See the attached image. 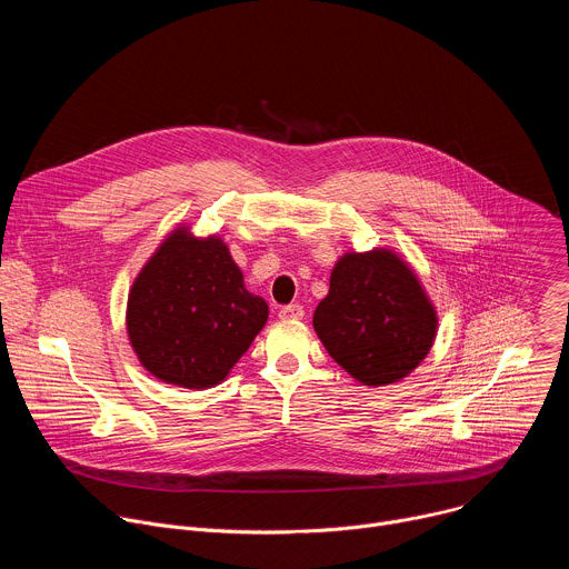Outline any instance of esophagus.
<instances>
[{
    "label": "esophagus",
    "mask_w": 569,
    "mask_h": 569,
    "mask_svg": "<svg viewBox=\"0 0 569 569\" xmlns=\"http://www.w3.org/2000/svg\"><path fill=\"white\" fill-rule=\"evenodd\" d=\"M279 317L281 319H301L303 317V308L299 303H290V306H283L279 310Z\"/></svg>",
    "instance_id": "esophagus-1"
}]
</instances>
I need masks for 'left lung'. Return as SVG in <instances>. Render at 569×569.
I'll return each mask as SVG.
<instances>
[{"label":"left lung","mask_w":569,"mask_h":569,"mask_svg":"<svg viewBox=\"0 0 569 569\" xmlns=\"http://www.w3.org/2000/svg\"><path fill=\"white\" fill-rule=\"evenodd\" d=\"M312 327L349 376L382 387L410 376L426 360L439 317L412 266L393 250L376 248L338 259Z\"/></svg>","instance_id":"1"}]
</instances>
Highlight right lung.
I'll return each mask as SVG.
<instances>
[{
	"mask_svg": "<svg viewBox=\"0 0 569 569\" xmlns=\"http://www.w3.org/2000/svg\"><path fill=\"white\" fill-rule=\"evenodd\" d=\"M268 303L216 233L176 227L128 292L126 331L141 367L157 380L209 389L220 385L268 321Z\"/></svg>",
	"mask_w": 569,
	"mask_h": 569,
	"instance_id": "1",
	"label": "right lung"
}]
</instances>
